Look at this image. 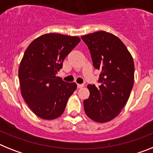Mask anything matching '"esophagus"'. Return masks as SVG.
Returning a JSON list of instances; mask_svg holds the SVG:
<instances>
[{"mask_svg":"<svg viewBox=\"0 0 153 153\" xmlns=\"http://www.w3.org/2000/svg\"><path fill=\"white\" fill-rule=\"evenodd\" d=\"M84 87V84L83 83H81V84H77L78 88H82V87Z\"/></svg>","mask_w":153,"mask_h":153,"instance_id":"34e87169","label":"esophagus"}]
</instances>
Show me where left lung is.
<instances>
[{"instance_id": "obj_1", "label": "left lung", "mask_w": 153, "mask_h": 153, "mask_svg": "<svg viewBox=\"0 0 153 153\" xmlns=\"http://www.w3.org/2000/svg\"><path fill=\"white\" fill-rule=\"evenodd\" d=\"M91 52L93 65L100 70V85L87 86L90 97L83 100L85 113L93 121L104 123L121 113L134 84L135 65L121 39L104 31L81 36Z\"/></svg>"}]
</instances>
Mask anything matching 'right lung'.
Instances as JSON below:
<instances>
[{
  "label": "right lung",
  "mask_w": 153,
  "mask_h": 153,
  "mask_svg": "<svg viewBox=\"0 0 153 153\" xmlns=\"http://www.w3.org/2000/svg\"><path fill=\"white\" fill-rule=\"evenodd\" d=\"M79 42L77 36L49 33L38 37L26 49L18 70L21 92L38 117L53 120L63 113L77 85L63 81L56 74Z\"/></svg>",
  "instance_id": "right-lung-1"
}]
</instances>
